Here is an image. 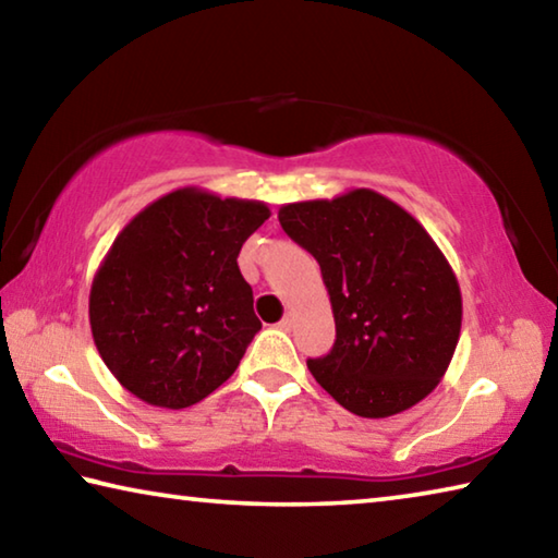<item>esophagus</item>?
I'll return each mask as SVG.
<instances>
[{
  "instance_id": "obj_1",
  "label": "esophagus",
  "mask_w": 558,
  "mask_h": 558,
  "mask_svg": "<svg viewBox=\"0 0 558 558\" xmlns=\"http://www.w3.org/2000/svg\"><path fill=\"white\" fill-rule=\"evenodd\" d=\"M278 327H280V329H282V332H288V329H290V327H292V315H290V313H288V315H286V317H282V319H280V323H278Z\"/></svg>"
}]
</instances>
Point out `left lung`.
Listing matches in <instances>:
<instances>
[{"label": "left lung", "instance_id": "1", "mask_svg": "<svg viewBox=\"0 0 558 558\" xmlns=\"http://www.w3.org/2000/svg\"><path fill=\"white\" fill-rule=\"evenodd\" d=\"M292 241L323 270L337 327L317 384L362 418H386L436 389L456 354L462 298L428 231L374 189L280 206Z\"/></svg>", "mask_w": 558, "mask_h": 558}]
</instances>
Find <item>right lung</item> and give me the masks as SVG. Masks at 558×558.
I'll return each instance as SVG.
<instances>
[{
  "instance_id": "obj_1",
  "label": "right lung",
  "mask_w": 558,
  "mask_h": 558,
  "mask_svg": "<svg viewBox=\"0 0 558 558\" xmlns=\"http://www.w3.org/2000/svg\"><path fill=\"white\" fill-rule=\"evenodd\" d=\"M268 216L263 202L184 186L118 233L93 278L88 315L102 362L130 393L186 409L239 369L260 319L235 258Z\"/></svg>"
}]
</instances>
